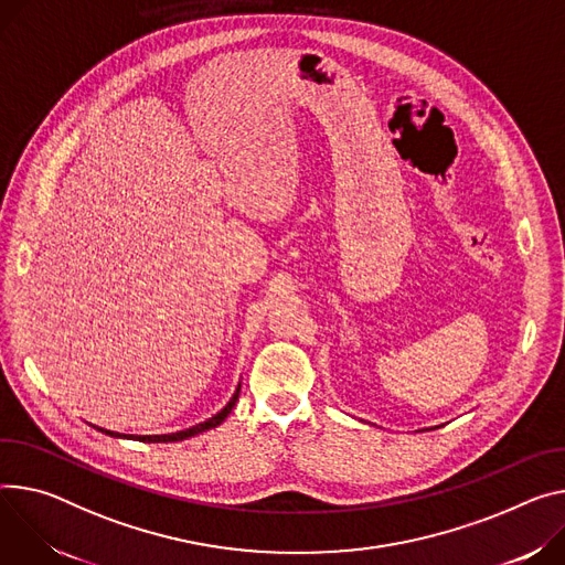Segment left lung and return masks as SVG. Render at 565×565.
Here are the masks:
<instances>
[{
  "instance_id": "1",
  "label": "left lung",
  "mask_w": 565,
  "mask_h": 565,
  "mask_svg": "<svg viewBox=\"0 0 565 565\" xmlns=\"http://www.w3.org/2000/svg\"><path fill=\"white\" fill-rule=\"evenodd\" d=\"M435 428H439V426H435Z\"/></svg>"
}]
</instances>
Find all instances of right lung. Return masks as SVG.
Masks as SVG:
<instances>
[{"label":"right lung","instance_id":"right-lung-1","mask_svg":"<svg viewBox=\"0 0 565 565\" xmlns=\"http://www.w3.org/2000/svg\"><path fill=\"white\" fill-rule=\"evenodd\" d=\"M238 394H241V383L236 385V390H234V394H232V398L227 401V405L221 409V413H216L214 417H210L207 422H200V424H195V426H191V428H186V430H178V433H169V435H124V433H115V430H106V428H98V426H94L96 430H100V433H106V435H110V437H117V439H135V441H148V444H167V441H182V439H189V437H193V435H200V433H204V430H212V428H216V426H221L225 419H227V415L232 413V407L236 405V401H238Z\"/></svg>","mask_w":565,"mask_h":565}]
</instances>
